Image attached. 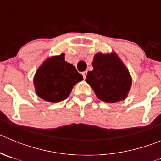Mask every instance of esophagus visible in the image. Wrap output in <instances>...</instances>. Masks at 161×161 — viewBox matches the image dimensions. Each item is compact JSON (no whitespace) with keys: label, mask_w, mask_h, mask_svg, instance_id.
<instances>
[{"label":"esophagus","mask_w":161,"mask_h":161,"mask_svg":"<svg viewBox=\"0 0 161 161\" xmlns=\"http://www.w3.org/2000/svg\"><path fill=\"white\" fill-rule=\"evenodd\" d=\"M82 75H83L84 79H86V76H87V71H84L82 72Z\"/></svg>","instance_id":"1"}]
</instances>
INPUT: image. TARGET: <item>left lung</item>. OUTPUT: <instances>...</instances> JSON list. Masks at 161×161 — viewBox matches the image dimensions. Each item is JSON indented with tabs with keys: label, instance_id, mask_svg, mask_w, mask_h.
Returning <instances> with one entry per match:
<instances>
[{
	"label": "left lung",
	"instance_id": "obj_1",
	"mask_svg": "<svg viewBox=\"0 0 161 161\" xmlns=\"http://www.w3.org/2000/svg\"><path fill=\"white\" fill-rule=\"evenodd\" d=\"M92 71L87 74L86 82L96 96L107 103H115L127 96L132 79L129 71L115 53L95 55Z\"/></svg>",
	"mask_w": 161,
	"mask_h": 161
}]
</instances>
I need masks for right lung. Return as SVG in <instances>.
<instances>
[{"instance_id":"add662e5","label":"right lung","mask_w":161,"mask_h":161,"mask_svg":"<svg viewBox=\"0 0 161 161\" xmlns=\"http://www.w3.org/2000/svg\"><path fill=\"white\" fill-rule=\"evenodd\" d=\"M83 76L72 64L65 61L64 53L47 59L34 78L36 93L49 102H60L69 96L73 86Z\"/></svg>"}]
</instances>
